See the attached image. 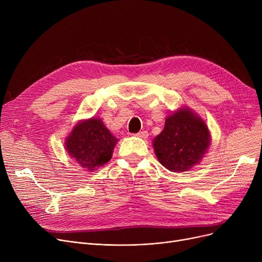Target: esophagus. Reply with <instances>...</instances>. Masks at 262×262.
Wrapping results in <instances>:
<instances>
[{
    "instance_id": "34e87169",
    "label": "esophagus",
    "mask_w": 262,
    "mask_h": 262,
    "mask_svg": "<svg viewBox=\"0 0 262 262\" xmlns=\"http://www.w3.org/2000/svg\"><path fill=\"white\" fill-rule=\"evenodd\" d=\"M136 137H138V138H142V139H145L147 138L148 136V133L146 130H142V132H139L138 134H135Z\"/></svg>"
}]
</instances>
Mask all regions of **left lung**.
<instances>
[{
	"instance_id": "left-lung-1",
	"label": "left lung",
	"mask_w": 262,
	"mask_h": 262,
	"mask_svg": "<svg viewBox=\"0 0 262 262\" xmlns=\"http://www.w3.org/2000/svg\"><path fill=\"white\" fill-rule=\"evenodd\" d=\"M157 159L173 172H185L199 163L210 144L205 122L189 109L166 119L163 130L153 141Z\"/></svg>"
}]
</instances>
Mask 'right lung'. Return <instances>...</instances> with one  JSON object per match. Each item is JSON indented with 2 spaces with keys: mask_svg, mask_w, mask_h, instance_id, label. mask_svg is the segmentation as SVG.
<instances>
[{
  "mask_svg": "<svg viewBox=\"0 0 262 262\" xmlns=\"http://www.w3.org/2000/svg\"><path fill=\"white\" fill-rule=\"evenodd\" d=\"M118 142L100 119L78 123L67 138L66 147L80 167L93 171L112 159Z\"/></svg>",
  "mask_w": 262,
  "mask_h": 262,
  "instance_id": "obj_1",
  "label": "right lung"
}]
</instances>
